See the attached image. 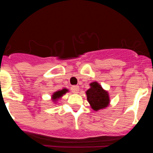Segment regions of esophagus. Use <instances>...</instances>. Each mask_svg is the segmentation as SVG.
<instances>
[{
    "label": "esophagus",
    "mask_w": 153,
    "mask_h": 153,
    "mask_svg": "<svg viewBox=\"0 0 153 153\" xmlns=\"http://www.w3.org/2000/svg\"><path fill=\"white\" fill-rule=\"evenodd\" d=\"M71 90H72V92L74 93H77L78 91H79V86H73L72 87H71Z\"/></svg>",
    "instance_id": "34e87169"
}]
</instances>
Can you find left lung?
<instances>
[{
    "mask_svg": "<svg viewBox=\"0 0 153 153\" xmlns=\"http://www.w3.org/2000/svg\"><path fill=\"white\" fill-rule=\"evenodd\" d=\"M90 89L86 91L87 101L94 111L107 108L110 103V97L107 90H104L97 81L90 83Z\"/></svg>",
    "mask_w": 153,
    "mask_h": 153,
    "instance_id": "1",
    "label": "left lung"
}]
</instances>
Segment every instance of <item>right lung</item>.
<instances>
[{
	"label": "right lung",
	"mask_w": 153,
	"mask_h": 153,
	"mask_svg": "<svg viewBox=\"0 0 153 153\" xmlns=\"http://www.w3.org/2000/svg\"><path fill=\"white\" fill-rule=\"evenodd\" d=\"M68 92L69 90L67 88H63L62 89V90H57V91L54 92V93L52 94V96H51V100H52V102H53V103L56 104V102H57V101L59 100H60V99L63 97V96L65 95V94L67 93H68Z\"/></svg>",
	"instance_id": "obj_1"
}]
</instances>
